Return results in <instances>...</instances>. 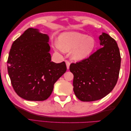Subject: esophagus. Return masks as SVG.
Segmentation results:
<instances>
[{"label":"esophagus","mask_w":131,"mask_h":131,"mask_svg":"<svg viewBox=\"0 0 131 131\" xmlns=\"http://www.w3.org/2000/svg\"><path fill=\"white\" fill-rule=\"evenodd\" d=\"M65 62H66V63L67 68V69H69V66H70V62L68 61H67V60H66Z\"/></svg>","instance_id":"1"}]
</instances>
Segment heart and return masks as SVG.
<instances>
[{"label":"heart","instance_id":"obj_1","mask_svg":"<svg viewBox=\"0 0 131 131\" xmlns=\"http://www.w3.org/2000/svg\"><path fill=\"white\" fill-rule=\"evenodd\" d=\"M96 46L94 39L88 35L75 31L62 34L55 45L56 50L69 51L74 61H81L92 54Z\"/></svg>","mask_w":131,"mask_h":131}]
</instances>
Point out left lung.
Here are the masks:
<instances>
[{
    "mask_svg": "<svg viewBox=\"0 0 131 131\" xmlns=\"http://www.w3.org/2000/svg\"><path fill=\"white\" fill-rule=\"evenodd\" d=\"M103 47L85 60L72 63L75 96L83 102L102 99L115 86L119 75L121 56L117 42L108 34L99 37Z\"/></svg>",
    "mask_w": 131,
    "mask_h": 131,
    "instance_id": "obj_1",
    "label": "left lung"
}]
</instances>
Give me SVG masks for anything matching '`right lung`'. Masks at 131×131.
<instances>
[{"label": "right lung", "mask_w": 131, "mask_h": 131, "mask_svg": "<svg viewBox=\"0 0 131 131\" xmlns=\"http://www.w3.org/2000/svg\"><path fill=\"white\" fill-rule=\"evenodd\" d=\"M49 41L47 34L29 28L11 46L7 71L15 92L26 100H47L54 83L67 70L64 62L51 61Z\"/></svg>", "instance_id": "1"}]
</instances>
